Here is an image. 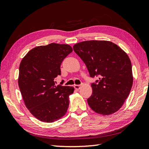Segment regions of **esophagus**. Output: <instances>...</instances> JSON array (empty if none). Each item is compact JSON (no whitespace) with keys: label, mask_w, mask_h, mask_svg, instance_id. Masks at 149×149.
Segmentation results:
<instances>
[{"label":"esophagus","mask_w":149,"mask_h":149,"mask_svg":"<svg viewBox=\"0 0 149 149\" xmlns=\"http://www.w3.org/2000/svg\"><path fill=\"white\" fill-rule=\"evenodd\" d=\"M74 88L75 90H79L81 88V85H76V84H75L74 85Z\"/></svg>","instance_id":"34e87169"}]
</instances>
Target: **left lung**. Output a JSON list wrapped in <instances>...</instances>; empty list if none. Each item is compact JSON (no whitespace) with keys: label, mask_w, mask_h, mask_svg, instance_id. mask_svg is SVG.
<instances>
[{"label":"left lung","mask_w":149,"mask_h":149,"mask_svg":"<svg viewBox=\"0 0 149 149\" xmlns=\"http://www.w3.org/2000/svg\"><path fill=\"white\" fill-rule=\"evenodd\" d=\"M75 52L85 63L91 84L88 105L95 112L109 115L116 112L129 96L133 83L131 60L123 50L109 41L90 40L75 44Z\"/></svg>","instance_id":"left-lung-1"}]
</instances>
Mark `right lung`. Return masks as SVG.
<instances>
[{
	"mask_svg": "<svg viewBox=\"0 0 149 149\" xmlns=\"http://www.w3.org/2000/svg\"><path fill=\"white\" fill-rule=\"evenodd\" d=\"M73 49L67 44L50 43L31 49L21 61L18 86L25 105L32 115L51 123L64 116L69 106L72 86H56L60 66Z\"/></svg>",
	"mask_w": 149,
	"mask_h": 149,
	"instance_id": "add662e5",
	"label": "right lung"
}]
</instances>
